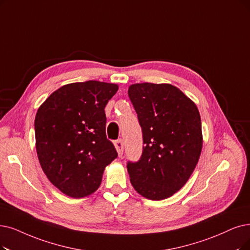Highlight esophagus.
Here are the masks:
<instances>
[{"instance_id": "esophagus-1", "label": "esophagus", "mask_w": 250, "mask_h": 250, "mask_svg": "<svg viewBox=\"0 0 250 250\" xmlns=\"http://www.w3.org/2000/svg\"><path fill=\"white\" fill-rule=\"evenodd\" d=\"M115 146H116V149H117L119 156H122L123 151H124V145H123L122 139H118V141H116L115 142Z\"/></svg>"}]
</instances>
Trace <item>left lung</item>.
I'll return each mask as SVG.
<instances>
[{
  "mask_svg": "<svg viewBox=\"0 0 250 250\" xmlns=\"http://www.w3.org/2000/svg\"><path fill=\"white\" fill-rule=\"evenodd\" d=\"M128 95L143 131V154L127 162L135 191L151 200L172 196L188 182L202 149L196 104L170 84H133Z\"/></svg>",
  "mask_w": 250,
  "mask_h": 250,
  "instance_id": "obj_1",
  "label": "left lung"
}]
</instances>
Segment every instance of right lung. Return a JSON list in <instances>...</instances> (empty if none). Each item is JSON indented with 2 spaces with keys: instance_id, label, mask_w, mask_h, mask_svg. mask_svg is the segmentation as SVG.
I'll return each instance as SVG.
<instances>
[{
  "instance_id": "add662e5",
  "label": "right lung",
  "mask_w": 250,
  "mask_h": 250,
  "mask_svg": "<svg viewBox=\"0 0 250 250\" xmlns=\"http://www.w3.org/2000/svg\"><path fill=\"white\" fill-rule=\"evenodd\" d=\"M116 84L86 81L54 91L35 119L36 148L48 179L73 198L94 193L106 165L118 157L106 138L104 107Z\"/></svg>"
}]
</instances>
